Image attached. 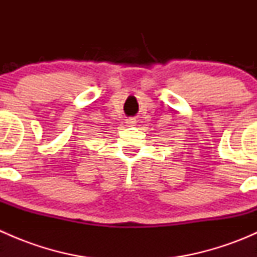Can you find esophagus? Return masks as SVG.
<instances>
[{
    "label": "esophagus",
    "instance_id": "1",
    "mask_svg": "<svg viewBox=\"0 0 257 257\" xmlns=\"http://www.w3.org/2000/svg\"><path fill=\"white\" fill-rule=\"evenodd\" d=\"M126 125L128 126H132V125H134V124H136V120H134V119H132V118H129V119H126Z\"/></svg>",
    "mask_w": 257,
    "mask_h": 257
}]
</instances>
